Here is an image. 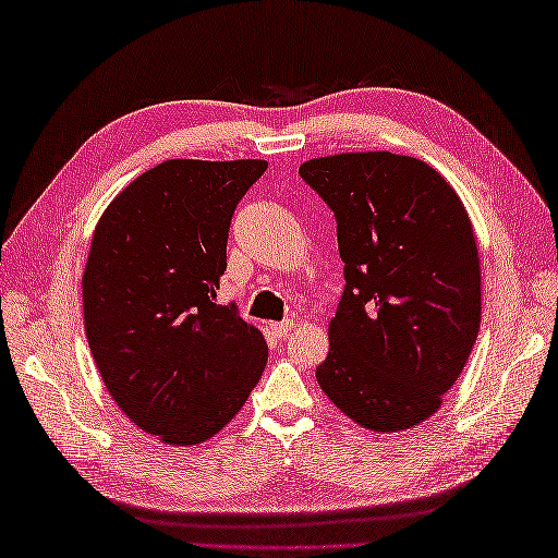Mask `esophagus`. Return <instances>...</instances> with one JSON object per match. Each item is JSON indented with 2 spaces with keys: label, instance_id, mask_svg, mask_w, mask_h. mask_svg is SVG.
Instances as JSON below:
<instances>
[{
  "label": "esophagus",
  "instance_id": "34e87169",
  "mask_svg": "<svg viewBox=\"0 0 558 558\" xmlns=\"http://www.w3.org/2000/svg\"><path fill=\"white\" fill-rule=\"evenodd\" d=\"M292 328H294L292 322H278V324H270V326H268V330H270V333L276 336V338H286Z\"/></svg>",
  "mask_w": 558,
  "mask_h": 558
}]
</instances>
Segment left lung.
<instances>
[{"label":"left lung","mask_w":558,"mask_h":558,"mask_svg":"<svg viewBox=\"0 0 558 558\" xmlns=\"http://www.w3.org/2000/svg\"><path fill=\"white\" fill-rule=\"evenodd\" d=\"M300 174L333 210L345 264L318 386L364 429L417 426L441 408L480 333L468 210L432 165L388 150L314 158Z\"/></svg>","instance_id":"1"}]
</instances>
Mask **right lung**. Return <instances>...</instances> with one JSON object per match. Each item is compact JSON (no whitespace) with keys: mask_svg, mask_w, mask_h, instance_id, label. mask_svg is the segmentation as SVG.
Wrapping results in <instances>:
<instances>
[{"mask_svg":"<svg viewBox=\"0 0 558 558\" xmlns=\"http://www.w3.org/2000/svg\"><path fill=\"white\" fill-rule=\"evenodd\" d=\"M266 160H165L105 208L83 270V318L117 405L170 446L242 410L268 360L260 330L216 304L228 232Z\"/></svg>","mask_w":558,"mask_h":558,"instance_id":"add662e5","label":"right lung"}]
</instances>
